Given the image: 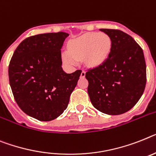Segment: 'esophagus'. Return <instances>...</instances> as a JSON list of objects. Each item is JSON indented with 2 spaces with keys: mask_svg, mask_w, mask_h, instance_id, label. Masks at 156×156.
I'll use <instances>...</instances> for the list:
<instances>
[{
  "mask_svg": "<svg viewBox=\"0 0 156 156\" xmlns=\"http://www.w3.org/2000/svg\"><path fill=\"white\" fill-rule=\"evenodd\" d=\"M85 76H86V72L83 70V71H82V73H81V78H85Z\"/></svg>",
  "mask_w": 156,
  "mask_h": 156,
  "instance_id": "esophagus-1",
  "label": "esophagus"
}]
</instances>
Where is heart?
<instances>
[{
  "mask_svg": "<svg viewBox=\"0 0 156 156\" xmlns=\"http://www.w3.org/2000/svg\"><path fill=\"white\" fill-rule=\"evenodd\" d=\"M112 49L109 36L98 32L86 33L70 42V51H65L63 57L70 65H76L78 60L84 59L91 67H98L105 62Z\"/></svg>",
  "mask_w": 156,
  "mask_h": 156,
  "instance_id": "b5f03b06",
  "label": "heart"
}]
</instances>
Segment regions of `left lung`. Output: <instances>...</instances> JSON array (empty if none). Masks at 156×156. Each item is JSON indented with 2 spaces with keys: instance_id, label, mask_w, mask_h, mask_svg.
<instances>
[{
  "instance_id": "obj_1",
  "label": "left lung",
  "mask_w": 156,
  "mask_h": 156,
  "mask_svg": "<svg viewBox=\"0 0 156 156\" xmlns=\"http://www.w3.org/2000/svg\"><path fill=\"white\" fill-rule=\"evenodd\" d=\"M112 40L104 64L86 72L88 94L95 108L120 115L138 102L146 86V63L142 48L132 36L115 29H100Z\"/></svg>"
}]
</instances>
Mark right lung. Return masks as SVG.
I'll use <instances>...</instances> for the list:
<instances>
[{"mask_svg":"<svg viewBox=\"0 0 156 156\" xmlns=\"http://www.w3.org/2000/svg\"><path fill=\"white\" fill-rule=\"evenodd\" d=\"M69 34L30 36L19 44L9 66V84L21 110L41 121L57 118L67 108L82 70L66 74L61 48Z\"/></svg>","mask_w":156,"mask_h":156,"instance_id":"right-lung-1","label":"right lung"}]
</instances>
